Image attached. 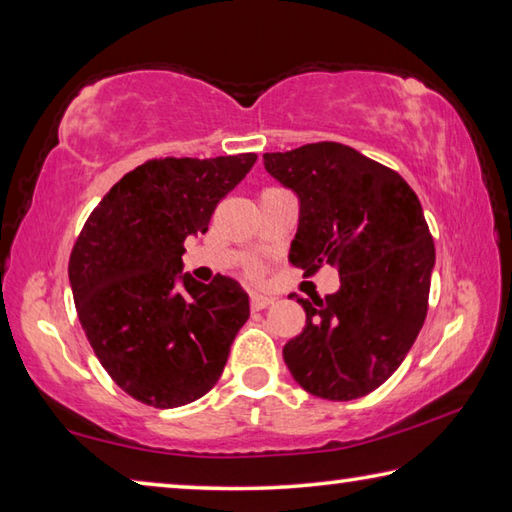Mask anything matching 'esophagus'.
<instances>
[{"mask_svg":"<svg viewBox=\"0 0 512 512\" xmlns=\"http://www.w3.org/2000/svg\"><path fill=\"white\" fill-rule=\"evenodd\" d=\"M268 305H273V298L271 296H262V293H250V309L262 311Z\"/></svg>","mask_w":512,"mask_h":512,"instance_id":"1","label":"esophagus"}]
</instances>
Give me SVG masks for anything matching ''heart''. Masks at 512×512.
Masks as SVG:
<instances>
[{"label": "heart", "mask_w": 512, "mask_h": 512, "mask_svg": "<svg viewBox=\"0 0 512 512\" xmlns=\"http://www.w3.org/2000/svg\"><path fill=\"white\" fill-rule=\"evenodd\" d=\"M250 277H257L259 273H262V271H259V266H248V271H246Z\"/></svg>", "instance_id": "obj_1"}]
</instances>
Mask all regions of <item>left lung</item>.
Here are the masks:
<instances>
[{
  "mask_svg": "<svg viewBox=\"0 0 512 512\" xmlns=\"http://www.w3.org/2000/svg\"><path fill=\"white\" fill-rule=\"evenodd\" d=\"M264 167L300 198L291 264L341 277L336 293L298 298L307 323L284 361L307 393L357 400L400 368L427 318L436 248L422 205L400 173L339 142L264 153Z\"/></svg>",
  "mask_w": 512,
  "mask_h": 512,
  "instance_id": "1",
  "label": "left lung"
}]
</instances>
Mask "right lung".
I'll return each mask as SVG.
<instances>
[{"instance_id": "add662e5", "label": "right lung", "mask_w": 512, "mask_h": 512, "mask_svg": "<svg viewBox=\"0 0 512 512\" xmlns=\"http://www.w3.org/2000/svg\"><path fill=\"white\" fill-rule=\"evenodd\" d=\"M255 162V153L146 160L112 185L76 239V314L101 366L137 402L176 409L221 377L248 296L232 277L203 284L180 268L185 239L207 232Z\"/></svg>"}]
</instances>
